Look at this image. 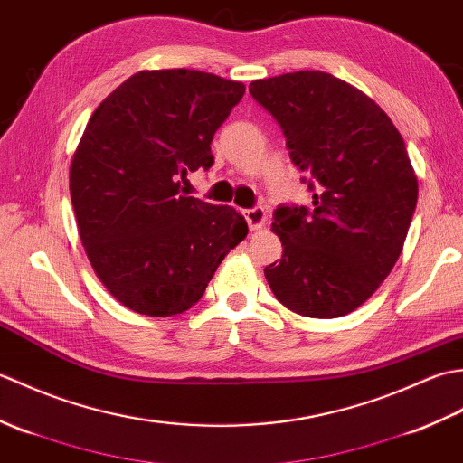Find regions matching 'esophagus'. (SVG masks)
<instances>
[{"label": "esophagus", "mask_w": 463, "mask_h": 463, "mask_svg": "<svg viewBox=\"0 0 463 463\" xmlns=\"http://www.w3.org/2000/svg\"><path fill=\"white\" fill-rule=\"evenodd\" d=\"M244 219H247L250 231H259L264 226V221H267V213H264L262 206H252V209L244 211Z\"/></svg>", "instance_id": "obj_1"}]
</instances>
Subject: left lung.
<instances>
[{
  "label": "left lung",
  "mask_w": 463,
  "mask_h": 463,
  "mask_svg": "<svg viewBox=\"0 0 463 463\" xmlns=\"http://www.w3.org/2000/svg\"><path fill=\"white\" fill-rule=\"evenodd\" d=\"M249 91L280 125L312 191L310 209L274 211L282 259L264 277L292 312L344 317L372 297L404 247L418 203L404 139L368 95L330 73H284Z\"/></svg>",
  "instance_id": "obj_1"
}]
</instances>
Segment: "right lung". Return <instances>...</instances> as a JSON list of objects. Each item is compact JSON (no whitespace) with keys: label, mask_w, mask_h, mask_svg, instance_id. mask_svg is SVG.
Wrapping results in <instances>:
<instances>
[{"label":"right lung","mask_w":463,"mask_h":463,"mask_svg":"<svg viewBox=\"0 0 463 463\" xmlns=\"http://www.w3.org/2000/svg\"><path fill=\"white\" fill-rule=\"evenodd\" d=\"M244 85L194 69L139 71L97 107L69 173L80 237L123 307L173 317L201 300L249 232L241 213L186 196Z\"/></svg>","instance_id":"obj_1"}]
</instances>
